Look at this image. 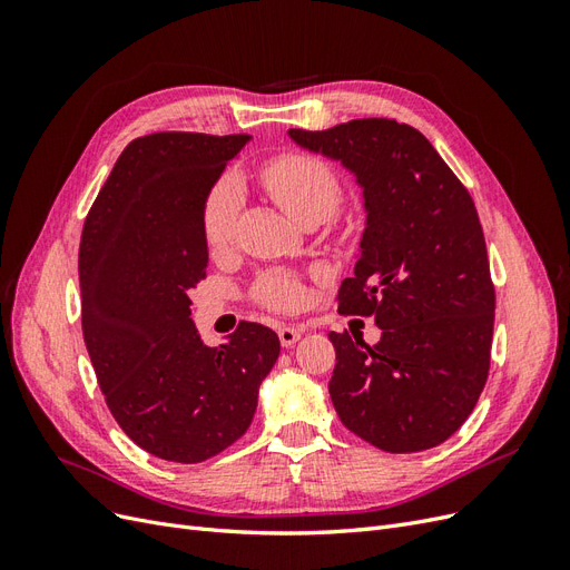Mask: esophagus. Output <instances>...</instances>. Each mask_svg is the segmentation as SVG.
<instances>
[{
  "label": "esophagus",
  "mask_w": 570,
  "mask_h": 570,
  "mask_svg": "<svg viewBox=\"0 0 570 570\" xmlns=\"http://www.w3.org/2000/svg\"><path fill=\"white\" fill-rule=\"evenodd\" d=\"M302 327L299 325H281L278 327V337H281V344L283 347H292L299 337H302Z\"/></svg>",
  "instance_id": "1"
}]
</instances>
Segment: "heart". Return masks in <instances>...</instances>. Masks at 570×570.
<instances>
[{
  "instance_id": "b5f03b06",
  "label": "heart",
  "mask_w": 570,
  "mask_h": 570,
  "mask_svg": "<svg viewBox=\"0 0 570 570\" xmlns=\"http://www.w3.org/2000/svg\"><path fill=\"white\" fill-rule=\"evenodd\" d=\"M262 178L273 199L299 223L308 216H333L342 202V185L335 170L314 154H281L264 166ZM239 202H243L239 187L230 176L218 178L206 195L202 206V235L212 252H223L233 243ZM254 299L268 308L289 312L302 304L304 289L295 275L271 271L256 281Z\"/></svg>"
}]
</instances>
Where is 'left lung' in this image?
Instances as JSON below:
<instances>
[{"label":"left lung","instance_id":"obj_1","mask_svg":"<svg viewBox=\"0 0 570 570\" xmlns=\"http://www.w3.org/2000/svg\"><path fill=\"white\" fill-rule=\"evenodd\" d=\"M364 187L366 230L337 312L375 316L381 342L331 333V400L344 428L390 454L452 438L488 383L494 285L469 189L425 135L394 118L292 128Z\"/></svg>","mask_w":570,"mask_h":570}]
</instances>
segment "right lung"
<instances>
[{
	"mask_svg": "<svg viewBox=\"0 0 570 570\" xmlns=\"http://www.w3.org/2000/svg\"><path fill=\"white\" fill-rule=\"evenodd\" d=\"M249 135L151 132L132 140L85 218L82 337L120 430L178 463L216 456L247 433L258 385L281 354L262 323L206 347L187 289L206 278L202 206Z\"/></svg>",
	"mask_w": 570,
	"mask_h": 570,
	"instance_id": "add662e5",
	"label": "right lung"
}]
</instances>
